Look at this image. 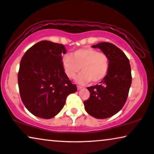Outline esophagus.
Returning <instances> with one entry per match:
<instances>
[{
  "label": "esophagus",
  "instance_id": "obj_1",
  "mask_svg": "<svg viewBox=\"0 0 154 154\" xmlns=\"http://www.w3.org/2000/svg\"><path fill=\"white\" fill-rule=\"evenodd\" d=\"M81 89H82V87H80V86H77V89L79 90Z\"/></svg>",
  "mask_w": 154,
  "mask_h": 154
}]
</instances>
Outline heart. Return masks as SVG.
<instances>
[{"instance_id": "1", "label": "heart", "mask_w": 154, "mask_h": 154, "mask_svg": "<svg viewBox=\"0 0 154 154\" xmlns=\"http://www.w3.org/2000/svg\"><path fill=\"white\" fill-rule=\"evenodd\" d=\"M62 65L65 75L69 79H74L79 71L77 82L87 84L92 81L99 82L107 75L109 69V58L104 53L98 52L91 48H83L75 51L72 57L65 55L62 58Z\"/></svg>"}]
</instances>
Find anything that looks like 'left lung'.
I'll use <instances>...</instances> for the list:
<instances>
[{
  "instance_id": "left-lung-1",
  "label": "left lung",
  "mask_w": 154,
  "mask_h": 154,
  "mask_svg": "<svg viewBox=\"0 0 154 154\" xmlns=\"http://www.w3.org/2000/svg\"><path fill=\"white\" fill-rule=\"evenodd\" d=\"M91 47L107 55L109 69L99 85L87 87L90 96L84 105L90 116L105 119L118 112L125 103L132 84L131 67L128 57L114 44L101 42Z\"/></svg>"
}]
</instances>
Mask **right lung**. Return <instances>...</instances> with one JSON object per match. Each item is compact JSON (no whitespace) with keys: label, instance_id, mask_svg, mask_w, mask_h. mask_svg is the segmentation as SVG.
Here are the masks:
<instances>
[{"label":"right lung","instance_id":"obj_1","mask_svg":"<svg viewBox=\"0 0 154 154\" xmlns=\"http://www.w3.org/2000/svg\"><path fill=\"white\" fill-rule=\"evenodd\" d=\"M66 52L63 44L42 41L22 57L17 76L20 94L34 116L53 118L64 107L67 96L77 91L62 65V54Z\"/></svg>","mask_w":154,"mask_h":154}]
</instances>
